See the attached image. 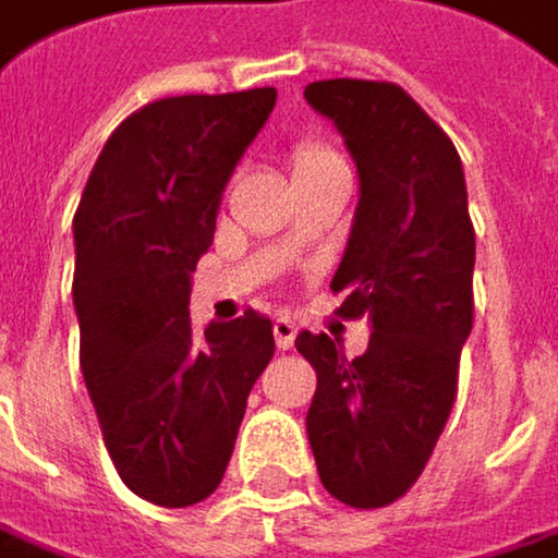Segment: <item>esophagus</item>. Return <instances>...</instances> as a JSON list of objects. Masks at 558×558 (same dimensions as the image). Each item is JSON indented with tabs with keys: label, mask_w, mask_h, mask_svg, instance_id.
<instances>
[{
	"label": "esophagus",
	"mask_w": 558,
	"mask_h": 558,
	"mask_svg": "<svg viewBox=\"0 0 558 558\" xmlns=\"http://www.w3.org/2000/svg\"><path fill=\"white\" fill-rule=\"evenodd\" d=\"M293 335H296L293 323H290L287 316H278V319H275V341H278L280 351H287V348L293 344Z\"/></svg>",
	"instance_id": "1"
}]
</instances>
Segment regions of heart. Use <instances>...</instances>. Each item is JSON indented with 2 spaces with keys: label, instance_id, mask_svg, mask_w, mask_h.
Here are the masks:
<instances>
[{
  "label": "heart",
  "instance_id": "obj_1",
  "mask_svg": "<svg viewBox=\"0 0 558 558\" xmlns=\"http://www.w3.org/2000/svg\"><path fill=\"white\" fill-rule=\"evenodd\" d=\"M331 159H338L331 149H326L323 143H300L293 153H290V166H293V175H303V172H313L319 166H326Z\"/></svg>",
  "mask_w": 558,
  "mask_h": 558
}]
</instances>
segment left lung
Instances as JSON below:
<instances>
[{
    "instance_id": "1",
    "label": "left lung",
    "mask_w": 558,
    "mask_h": 558,
    "mask_svg": "<svg viewBox=\"0 0 558 558\" xmlns=\"http://www.w3.org/2000/svg\"><path fill=\"white\" fill-rule=\"evenodd\" d=\"M306 101L344 136L357 166V210L331 290L338 316L367 319L354 361L329 335H296L316 371L306 434L326 492L383 508L422 476L457 399L473 331L476 232L450 136L392 82L326 78Z\"/></svg>"
}]
</instances>
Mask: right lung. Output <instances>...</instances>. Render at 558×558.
Wrapping results in <instances>:
<instances>
[{"label":"right lung","mask_w":558,"mask_h":558,"mask_svg":"<svg viewBox=\"0 0 558 558\" xmlns=\"http://www.w3.org/2000/svg\"><path fill=\"white\" fill-rule=\"evenodd\" d=\"M275 88L162 98L114 130L78 201V364L105 447L133 495L187 508L227 473L245 399L275 357L248 310L191 329V275Z\"/></svg>","instance_id":"obj_1"}]
</instances>
